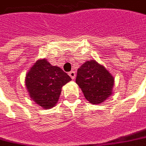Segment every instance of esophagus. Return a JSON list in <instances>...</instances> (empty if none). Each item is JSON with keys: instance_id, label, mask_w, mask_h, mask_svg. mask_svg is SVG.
Masks as SVG:
<instances>
[{"instance_id": "34e87169", "label": "esophagus", "mask_w": 146, "mask_h": 146, "mask_svg": "<svg viewBox=\"0 0 146 146\" xmlns=\"http://www.w3.org/2000/svg\"><path fill=\"white\" fill-rule=\"evenodd\" d=\"M68 74H69V76L72 78V79H74V78H75V76H76V73H75L74 72H73V71H72V72H69Z\"/></svg>"}]
</instances>
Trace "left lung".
Masks as SVG:
<instances>
[{"label":"left lung","mask_w":146,"mask_h":146,"mask_svg":"<svg viewBox=\"0 0 146 146\" xmlns=\"http://www.w3.org/2000/svg\"><path fill=\"white\" fill-rule=\"evenodd\" d=\"M76 83L89 103L100 104L112 94L113 77L95 60L86 61L78 69Z\"/></svg>","instance_id":"8db88e82"}]
</instances>
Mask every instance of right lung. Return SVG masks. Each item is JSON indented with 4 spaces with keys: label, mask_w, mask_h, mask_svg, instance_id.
Masks as SVG:
<instances>
[{
    "label": "right lung",
    "mask_w": 146,
    "mask_h": 146,
    "mask_svg": "<svg viewBox=\"0 0 146 146\" xmlns=\"http://www.w3.org/2000/svg\"><path fill=\"white\" fill-rule=\"evenodd\" d=\"M72 80L66 72L52 66L45 59L37 60L25 77V86L30 97L42 108L57 104L61 88Z\"/></svg>",
    "instance_id": "1"
}]
</instances>
